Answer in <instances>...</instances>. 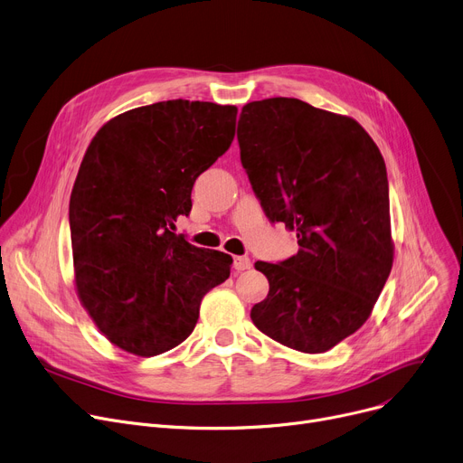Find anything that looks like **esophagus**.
<instances>
[{"instance_id": "esophagus-1", "label": "esophagus", "mask_w": 463, "mask_h": 463, "mask_svg": "<svg viewBox=\"0 0 463 463\" xmlns=\"http://www.w3.org/2000/svg\"><path fill=\"white\" fill-rule=\"evenodd\" d=\"M252 263H250V258H247V256H237V258H233V267H235V270H244V269H249Z\"/></svg>"}]
</instances>
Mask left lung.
I'll return each instance as SVG.
<instances>
[{
	"label": "left lung",
	"mask_w": 463,
	"mask_h": 463,
	"mask_svg": "<svg viewBox=\"0 0 463 463\" xmlns=\"http://www.w3.org/2000/svg\"><path fill=\"white\" fill-rule=\"evenodd\" d=\"M241 162L270 222L298 252L256 261L269 293L256 327L291 349L323 353L363 327L392 269L385 160L368 132L298 99L242 106Z\"/></svg>",
	"instance_id": "obj_1"
}]
</instances>
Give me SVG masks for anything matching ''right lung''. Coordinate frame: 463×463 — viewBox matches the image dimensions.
<instances>
[{
	"label": "right lung",
	"instance_id": "1",
	"mask_svg": "<svg viewBox=\"0 0 463 463\" xmlns=\"http://www.w3.org/2000/svg\"><path fill=\"white\" fill-rule=\"evenodd\" d=\"M235 106L165 100L108 121L81 160L69 203L74 282L114 345L160 355L194 331L203 295L232 256L175 233L194 181L235 136Z\"/></svg>",
	"mask_w": 463,
	"mask_h": 463
}]
</instances>
